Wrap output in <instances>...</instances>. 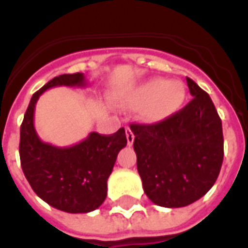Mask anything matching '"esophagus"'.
I'll return each instance as SVG.
<instances>
[{
    "instance_id": "esophagus-1",
    "label": "esophagus",
    "mask_w": 248,
    "mask_h": 248,
    "mask_svg": "<svg viewBox=\"0 0 248 248\" xmlns=\"http://www.w3.org/2000/svg\"><path fill=\"white\" fill-rule=\"evenodd\" d=\"M126 138H127V145L129 146H131L133 143H134L135 135H134V133L131 131V129H130V127H126Z\"/></svg>"
}]
</instances>
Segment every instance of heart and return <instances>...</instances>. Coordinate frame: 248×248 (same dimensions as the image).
Here are the masks:
<instances>
[{
	"mask_svg": "<svg viewBox=\"0 0 248 248\" xmlns=\"http://www.w3.org/2000/svg\"><path fill=\"white\" fill-rule=\"evenodd\" d=\"M186 98V89L182 82H166L154 78L140 83V86L122 98L127 105H140V118L147 124H158L165 121L182 108Z\"/></svg>",
	"mask_w": 248,
	"mask_h": 248,
	"instance_id": "heart-1",
	"label": "heart"
}]
</instances>
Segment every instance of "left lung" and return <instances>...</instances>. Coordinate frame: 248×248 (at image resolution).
Instances as JSON below:
<instances>
[{
    "label": "left lung",
    "instance_id": "left-lung-1",
    "mask_svg": "<svg viewBox=\"0 0 248 248\" xmlns=\"http://www.w3.org/2000/svg\"><path fill=\"white\" fill-rule=\"evenodd\" d=\"M192 99L154 124H130L137 169L151 202L191 204L214 186L223 162L222 121L207 93L186 78Z\"/></svg>",
    "mask_w": 248,
    "mask_h": 248
}]
</instances>
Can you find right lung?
<instances>
[{"label": "right lung", "mask_w": 248, "mask_h": 248, "mask_svg": "<svg viewBox=\"0 0 248 248\" xmlns=\"http://www.w3.org/2000/svg\"><path fill=\"white\" fill-rule=\"evenodd\" d=\"M56 86L85 87L86 81L82 73L62 74L33 94L21 124V167L33 191L51 207L71 214L90 213L106 199L108 179L127 138L122 127L111 135L93 131L69 147L41 140L34 127L35 103L42 93Z\"/></svg>", "instance_id": "1"}]
</instances>
